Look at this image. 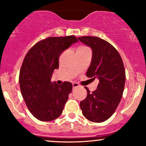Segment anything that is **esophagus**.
Masks as SVG:
<instances>
[{
	"label": "esophagus",
	"mask_w": 146,
	"mask_h": 146,
	"mask_svg": "<svg viewBox=\"0 0 146 146\" xmlns=\"http://www.w3.org/2000/svg\"><path fill=\"white\" fill-rule=\"evenodd\" d=\"M79 86H80V85H79V83H73V89L76 88V87H79Z\"/></svg>",
	"instance_id": "esophagus-1"
}]
</instances>
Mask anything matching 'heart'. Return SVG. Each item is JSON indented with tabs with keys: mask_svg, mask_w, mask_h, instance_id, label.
<instances>
[{
	"mask_svg": "<svg viewBox=\"0 0 146 146\" xmlns=\"http://www.w3.org/2000/svg\"><path fill=\"white\" fill-rule=\"evenodd\" d=\"M88 47H87V46H79V47L77 48V50H84V49H88Z\"/></svg>",
	"mask_w": 146,
	"mask_h": 146,
	"instance_id": "obj_1",
	"label": "heart"
}]
</instances>
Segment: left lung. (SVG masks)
I'll return each instance as SVG.
<instances>
[{"label":"left lung","instance_id":"8db88e82","mask_svg":"<svg viewBox=\"0 0 146 146\" xmlns=\"http://www.w3.org/2000/svg\"><path fill=\"white\" fill-rule=\"evenodd\" d=\"M93 50L91 65L87 77L98 79V89L90 92L87 87L86 98L80 102L83 115L96 123L108 119L117 109L125 82V71L119 53L110 42L98 36L78 37Z\"/></svg>","mask_w":146,"mask_h":146}]
</instances>
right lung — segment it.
<instances>
[{"mask_svg": "<svg viewBox=\"0 0 146 146\" xmlns=\"http://www.w3.org/2000/svg\"><path fill=\"white\" fill-rule=\"evenodd\" d=\"M77 41L73 35L50 36L36 42L25 55L19 73L21 94L30 112L40 121H52L62 113L73 85L68 81L57 85L50 79L59 68L61 53Z\"/></svg>", "mask_w": 146, "mask_h": 146, "instance_id": "add662e5", "label": "right lung"}]
</instances>
